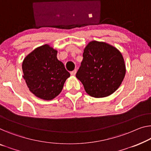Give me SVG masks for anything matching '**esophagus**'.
Masks as SVG:
<instances>
[{
    "mask_svg": "<svg viewBox=\"0 0 151 151\" xmlns=\"http://www.w3.org/2000/svg\"><path fill=\"white\" fill-rule=\"evenodd\" d=\"M76 69L74 70L73 71L70 72V75H73V76H75V75H76Z\"/></svg>",
    "mask_w": 151,
    "mask_h": 151,
    "instance_id": "esophagus-1",
    "label": "esophagus"
}]
</instances>
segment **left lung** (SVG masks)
<instances>
[{
	"mask_svg": "<svg viewBox=\"0 0 151 151\" xmlns=\"http://www.w3.org/2000/svg\"><path fill=\"white\" fill-rule=\"evenodd\" d=\"M83 57L76 76L85 91L94 98L113 93L125 75L124 60L120 51L106 42L91 41L85 48Z\"/></svg>",
	"mask_w": 151,
	"mask_h": 151,
	"instance_id": "8db88e82",
	"label": "left lung"
}]
</instances>
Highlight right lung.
Listing matches in <instances>:
<instances>
[{"mask_svg":"<svg viewBox=\"0 0 151 151\" xmlns=\"http://www.w3.org/2000/svg\"><path fill=\"white\" fill-rule=\"evenodd\" d=\"M23 77L30 91L40 99L51 100L62 91L70 73L57 58V51L45 45L28 55L22 63Z\"/></svg>","mask_w":151,"mask_h":151,"instance_id":"obj_1","label":"right lung"}]
</instances>
